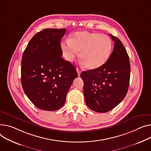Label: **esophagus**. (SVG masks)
I'll return each instance as SVG.
<instances>
[{
    "mask_svg": "<svg viewBox=\"0 0 151 151\" xmlns=\"http://www.w3.org/2000/svg\"><path fill=\"white\" fill-rule=\"evenodd\" d=\"M76 71H77V73H78V75L79 76H80V75H81V70H80L79 68H76Z\"/></svg>",
    "mask_w": 151,
    "mask_h": 151,
    "instance_id": "1",
    "label": "esophagus"
}]
</instances>
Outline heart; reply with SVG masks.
<instances>
[{"label": "heart", "instance_id": "obj_1", "mask_svg": "<svg viewBox=\"0 0 151 151\" xmlns=\"http://www.w3.org/2000/svg\"><path fill=\"white\" fill-rule=\"evenodd\" d=\"M65 58L72 62L81 52L80 56L88 69L93 70L103 66L110 58L112 42L106 35L95 32H78L70 40L61 44Z\"/></svg>", "mask_w": 151, "mask_h": 151}]
</instances>
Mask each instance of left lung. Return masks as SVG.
<instances>
[{"instance_id": "1", "label": "left lung", "mask_w": 151, "mask_h": 151, "mask_svg": "<svg viewBox=\"0 0 151 151\" xmlns=\"http://www.w3.org/2000/svg\"><path fill=\"white\" fill-rule=\"evenodd\" d=\"M110 36L115 44L106 63L81 73L86 103L90 109L99 113L109 112L121 103L127 94L130 81L127 53L118 37Z\"/></svg>"}]
</instances>
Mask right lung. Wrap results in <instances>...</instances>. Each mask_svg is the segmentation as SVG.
<instances>
[{
	"instance_id": "obj_1",
	"label": "right lung",
	"mask_w": 151,
	"mask_h": 151,
	"mask_svg": "<svg viewBox=\"0 0 151 151\" xmlns=\"http://www.w3.org/2000/svg\"><path fill=\"white\" fill-rule=\"evenodd\" d=\"M65 28H47L28 42L21 62L24 91L37 108L54 111L62 107L73 80L75 67L62 58L61 39Z\"/></svg>"
}]
</instances>
